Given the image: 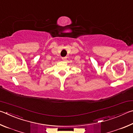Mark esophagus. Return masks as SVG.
<instances>
[{"label": "esophagus", "mask_w": 133, "mask_h": 133, "mask_svg": "<svg viewBox=\"0 0 133 133\" xmlns=\"http://www.w3.org/2000/svg\"><path fill=\"white\" fill-rule=\"evenodd\" d=\"M62 61H66V57H62Z\"/></svg>", "instance_id": "1"}]
</instances>
